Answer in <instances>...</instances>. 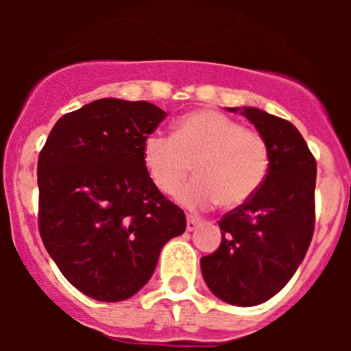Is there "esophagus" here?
I'll return each instance as SVG.
<instances>
[{
    "label": "esophagus",
    "mask_w": 351,
    "mask_h": 351,
    "mask_svg": "<svg viewBox=\"0 0 351 351\" xmlns=\"http://www.w3.org/2000/svg\"><path fill=\"white\" fill-rule=\"evenodd\" d=\"M198 223H200V218H197V216H188V219H186V230L193 232L198 226Z\"/></svg>",
    "instance_id": "34e87169"
}]
</instances>
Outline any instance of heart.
Listing matches in <instances>:
<instances>
[{"mask_svg":"<svg viewBox=\"0 0 351 351\" xmlns=\"http://www.w3.org/2000/svg\"><path fill=\"white\" fill-rule=\"evenodd\" d=\"M149 178L163 195H176L190 176L195 181L179 195L188 209L218 202L235 209L250 200L267 178L269 147L258 132L218 110H197L176 123L173 135L149 133L142 144Z\"/></svg>","mask_w":351,"mask_h":351,"instance_id":"obj_1","label":"heart"}]
</instances>
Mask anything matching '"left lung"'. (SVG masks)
<instances>
[{"label": "left lung", "instance_id": "1", "mask_svg": "<svg viewBox=\"0 0 351 351\" xmlns=\"http://www.w3.org/2000/svg\"><path fill=\"white\" fill-rule=\"evenodd\" d=\"M269 147L267 178L243 206L219 221L221 244L202 256L204 280L218 299L256 306L295 274L315 230L316 161L299 130L255 107H234Z\"/></svg>", "mask_w": 351, "mask_h": 351}]
</instances>
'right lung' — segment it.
<instances>
[{
	"label": "right lung",
	"instance_id": "1",
	"mask_svg": "<svg viewBox=\"0 0 351 351\" xmlns=\"http://www.w3.org/2000/svg\"><path fill=\"white\" fill-rule=\"evenodd\" d=\"M165 110L101 98L64 114L38 156L43 246L84 295L119 302L153 276L161 247L184 234L182 209L153 184L142 144Z\"/></svg>",
	"mask_w": 351,
	"mask_h": 351
}]
</instances>
